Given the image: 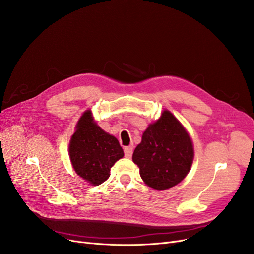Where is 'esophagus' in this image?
<instances>
[{"mask_svg": "<svg viewBox=\"0 0 254 254\" xmlns=\"http://www.w3.org/2000/svg\"><path fill=\"white\" fill-rule=\"evenodd\" d=\"M132 151H134V148L131 146H127V147H125V156L129 158L132 155Z\"/></svg>", "mask_w": 254, "mask_h": 254, "instance_id": "esophagus-1", "label": "esophagus"}]
</instances>
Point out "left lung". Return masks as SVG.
<instances>
[{
    "label": "left lung",
    "mask_w": 254,
    "mask_h": 254,
    "mask_svg": "<svg viewBox=\"0 0 254 254\" xmlns=\"http://www.w3.org/2000/svg\"><path fill=\"white\" fill-rule=\"evenodd\" d=\"M192 159L193 148L189 134L167 110L144 131L132 153V162L140 168L141 178L158 190L171 189L182 181Z\"/></svg>",
    "instance_id": "1"
}]
</instances>
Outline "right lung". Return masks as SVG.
I'll use <instances>...</instances> for the list:
<instances>
[{
  "mask_svg": "<svg viewBox=\"0 0 254 254\" xmlns=\"http://www.w3.org/2000/svg\"><path fill=\"white\" fill-rule=\"evenodd\" d=\"M69 152L75 172L92 185L108 179L111 167L124 156L117 139L96 125L90 111L84 112L78 122Z\"/></svg>",
  "mask_w": 254,
  "mask_h": 254,
  "instance_id": "obj_1",
  "label": "right lung"
}]
</instances>
